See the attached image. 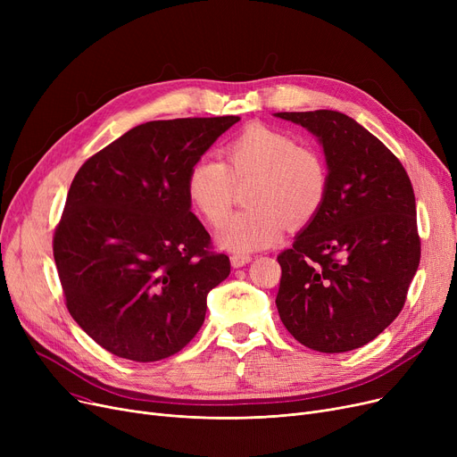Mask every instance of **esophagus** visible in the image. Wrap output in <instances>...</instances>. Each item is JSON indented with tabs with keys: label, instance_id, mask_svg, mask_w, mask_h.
Listing matches in <instances>:
<instances>
[{
	"label": "esophagus",
	"instance_id": "obj_1",
	"mask_svg": "<svg viewBox=\"0 0 457 457\" xmlns=\"http://www.w3.org/2000/svg\"><path fill=\"white\" fill-rule=\"evenodd\" d=\"M250 261H252V255H248V253H233L231 255V265L235 269H241V267L248 265Z\"/></svg>",
	"mask_w": 457,
	"mask_h": 457
}]
</instances>
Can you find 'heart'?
Segmentation results:
<instances>
[{"label": "heart", "instance_id": "b5f03b06", "mask_svg": "<svg viewBox=\"0 0 457 457\" xmlns=\"http://www.w3.org/2000/svg\"><path fill=\"white\" fill-rule=\"evenodd\" d=\"M224 164L200 159L187 176V196L204 219L220 224L231 207L235 185L252 179L246 211L220 226L216 241L229 252L250 253L279 241L287 222L305 224L328 195V166L322 155L281 131L252 124L222 148Z\"/></svg>", "mask_w": 457, "mask_h": 457}]
</instances>
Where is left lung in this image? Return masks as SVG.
Wrapping results in <instances>:
<instances>
[{
  "label": "left lung",
  "instance_id": "left-lung-1",
  "mask_svg": "<svg viewBox=\"0 0 457 457\" xmlns=\"http://www.w3.org/2000/svg\"><path fill=\"white\" fill-rule=\"evenodd\" d=\"M276 116L319 138L329 178L324 205L278 255L279 319L311 350H355L398 317L419 269L410 176L386 144L343 112Z\"/></svg>",
  "mask_w": 457,
  "mask_h": 457
}]
</instances>
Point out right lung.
Masks as SVG:
<instances>
[{"mask_svg":"<svg viewBox=\"0 0 457 457\" xmlns=\"http://www.w3.org/2000/svg\"><path fill=\"white\" fill-rule=\"evenodd\" d=\"M238 116L154 120L92 155L54 235L66 307L107 352L138 363L185 348L229 257L190 211L187 176Z\"/></svg>","mask_w":457,"mask_h":457,"instance_id":"right-lung-1","label":"right lung"}]
</instances>
